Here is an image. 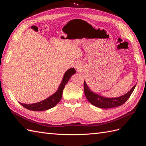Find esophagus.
<instances>
[{
  "label": "esophagus",
  "mask_w": 146,
  "mask_h": 146,
  "mask_svg": "<svg viewBox=\"0 0 146 146\" xmlns=\"http://www.w3.org/2000/svg\"><path fill=\"white\" fill-rule=\"evenodd\" d=\"M79 64H78V63H76V64H75V68H76V69H79Z\"/></svg>",
  "instance_id": "obj_1"
}]
</instances>
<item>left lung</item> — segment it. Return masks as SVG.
<instances>
[{
	"label": "left lung",
	"mask_w": 146,
	"mask_h": 146,
	"mask_svg": "<svg viewBox=\"0 0 146 146\" xmlns=\"http://www.w3.org/2000/svg\"><path fill=\"white\" fill-rule=\"evenodd\" d=\"M135 86L136 85L132 88L127 94L122 96L114 98H107L97 94L91 91L85 81L84 82V91L86 98L92 105L100 108H111L122 105L129 99Z\"/></svg>",
	"instance_id": "1"
}]
</instances>
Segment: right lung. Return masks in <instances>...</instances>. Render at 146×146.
I'll use <instances>...</instances> for the list:
<instances>
[{
    "label": "right lung",
    "instance_id": "obj_1",
    "mask_svg": "<svg viewBox=\"0 0 146 146\" xmlns=\"http://www.w3.org/2000/svg\"><path fill=\"white\" fill-rule=\"evenodd\" d=\"M74 74H76V70L74 68H72L68 69L64 75L62 82H61L60 85L59 86L58 90L56 91L55 93L48 97L46 99L35 104H25L19 102L20 104L22 106H23L24 108L29 110H32V111H44V110L53 108L61 99L64 88L68 82L70 77Z\"/></svg>",
    "mask_w": 146,
    "mask_h": 146
}]
</instances>
